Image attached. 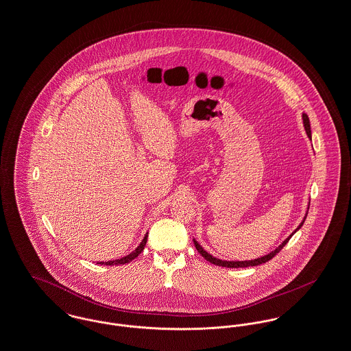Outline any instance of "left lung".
Instances as JSON below:
<instances>
[{
  "label": "left lung",
  "mask_w": 351,
  "mask_h": 351,
  "mask_svg": "<svg viewBox=\"0 0 351 351\" xmlns=\"http://www.w3.org/2000/svg\"><path fill=\"white\" fill-rule=\"evenodd\" d=\"M302 121H304V127H305V131H306V134H308V136H309L310 139H311V130H310V121L309 117L306 115V114H302ZM308 215V213H306ZM305 219H306V216L304 217V220H302V223L298 226V228L289 236L287 240H284L282 241V244L280 245V247H276L274 250H271L270 253L268 254H265V256H263V257H258V258H254V260H250V261H224V260H220V258H216V257H213L212 254H209L206 250L203 249V247H200V244L196 241V240H193V244H195V247L197 249V252L206 258V261H209V263H212V264H215V265H219V267H224V268H247V267H256V265H260V264H264V263H268L269 260H271L282 247H285L287 244H288L289 240H290V237L300 229V228L304 226V223H305Z\"/></svg>",
  "instance_id": "1"
}]
</instances>
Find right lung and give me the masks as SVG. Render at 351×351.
Here are the masks:
<instances>
[{
    "mask_svg": "<svg viewBox=\"0 0 351 351\" xmlns=\"http://www.w3.org/2000/svg\"><path fill=\"white\" fill-rule=\"evenodd\" d=\"M147 237L148 234H145L143 241L139 244V247H136L134 252H131L130 254L124 256L122 258H118V260H112V261H107V263H97V264H101V265H123V264H128L130 261H132L134 258H136L145 247V243H147Z\"/></svg>",
    "mask_w": 351,
    "mask_h": 351,
    "instance_id": "add662e5",
    "label": "right lung"
}]
</instances>
